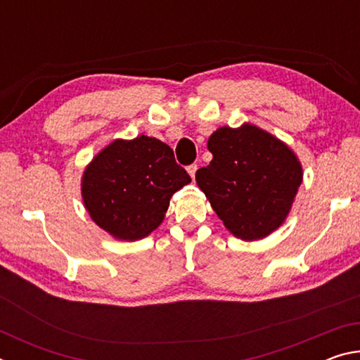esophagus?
Wrapping results in <instances>:
<instances>
[{"label":"esophagus","instance_id":"34e87169","mask_svg":"<svg viewBox=\"0 0 360 360\" xmlns=\"http://www.w3.org/2000/svg\"><path fill=\"white\" fill-rule=\"evenodd\" d=\"M197 169H198V167L195 165V163H193V165H188V167H187V173L191 174V178H192V179L195 178V173H197Z\"/></svg>","mask_w":360,"mask_h":360}]
</instances>
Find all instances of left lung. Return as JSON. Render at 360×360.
<instances>
[{
	"label": "left lung",
	"mask_w": 360,
	"mask_h": 360,
	"mask_svg": "<svg viewBox=\"0 0 360 360\" xmlns=\"http://www.w3.org/2000/svg\"><path fill=\"white\" fill-rule=\"evenodd\" d=\"M212 160L195 179L236 238H265L288 217L303 172L297 155L270 133L245 124L208 139Z\"/></svg>",
	"instance_id": "left-lung-1"
}]
</instances>
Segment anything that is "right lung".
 <instances>
[{"mask_svg":"<svg viewBox=\"0 0 360 360\" xmlns=\"http://www.w3.org/2000/svg\"><path fill=\"white\" fill-rule=\"evenodd\" d=\"M191 182L160 139H115L82 176V198L94 222L114 238L135 241L162 224L172 195Z\"/></svg>","mask_w":360,"mask_h":360,"instance_id":"obj_1","label":"right lung"}]
</instances>
